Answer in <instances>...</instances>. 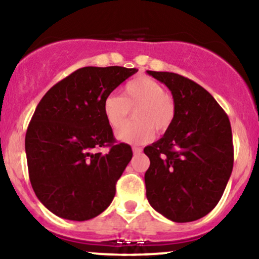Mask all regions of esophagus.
Returning <instances> with one entry per match:
<instances>
[{"mask_svg":"<svg viewBox=\"0 0 259 259\" xmlns=\"http://www.w3.org/2000/svg\"><path fill=\"white\" fill-rule=\"evenodd\" d=\"M133 152H134V154H140L142 152V148L141 147H135L134 146L133 147Z\"/></svg>","mask_w":259,"mask_h":259,"instance_id":"obj_1","label":"esophagus"}]
</instances>
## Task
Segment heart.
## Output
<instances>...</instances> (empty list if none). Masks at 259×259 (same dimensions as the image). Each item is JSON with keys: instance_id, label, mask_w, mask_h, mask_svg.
I'll list each match as a JSON object with an SVG mask.
<instances>
[{"instance_id": "obj_1", "label": "heart", "mask_w": 259, "mask_h": 259, "mask_svg": "<svg viewBox=\"0 0 259 259\" xmlns=\"http://www.w3.org/2000/svg\"><path fill=\"white\" fill-rule=\"evenodd\" d=\"M103 115L114 130L126 123L130 111H134L137 121L117 133V139L125 144H146L154 138V129L164 133L175 118V103L170 95L156 80L140 76L126 82L121 96L106 97Z\"/></svg>"}]
</instances>
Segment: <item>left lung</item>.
Listing matches in <instances>:
<instances>
[{
	"instance_id": "obj_1",
	"label": "left lung",
	"mask_w": 259,
	"mask_h": 259,
	"mask_svg": "<svg viewBox=\"0 0 259 259\" xmlns=\"http://www.w3.org/2000/svg\"><path fill=\"white\" fill-rule=\"evenodd\" d=\"M148 75L170 90L175 118L162 139L145 147L150 204L177 223L194 222L217 206L233 171V134L227 113L214 97L175 73Z\"/></svg>"
}]
</instances>
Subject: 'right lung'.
<instances>
[{
    "label": "right lung",
    "instance_id": "add662e5",
    "mask_svg": "<svg viewBox=\"0 0 259 259\" xmlns=\"http://www.w3.org/2000/svg\"><path fill=\"white\" fill-rule=\"evenodd\" d=\"M135 68L84 67L52 86L35 109L25 135L35 195L68 221L95 218L111 204L115 184L132 160V147L114 144L103 101ZM111 146L106 155L97 148Z\"/></svg>",
    "mask_w": 259,
    "mask_h": 259
}]
</instances>
